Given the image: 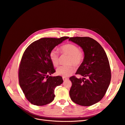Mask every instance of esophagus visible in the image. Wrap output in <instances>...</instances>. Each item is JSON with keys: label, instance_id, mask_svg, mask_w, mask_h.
<instances>
[{"label": "esophagus", "instance_id": "1", "mask_svg": "<svg viewBox=\"0 0 125 125\" xmlns=\"http://www.w3.org/2000/svg\"><path fill=\"white\" fill-rule=\"evenodd\" d=\"M62 79L63 81H66V80H69V79L68 78H66V77H62Z\"/></svg>", "mask_w": 125, "mask_h": 125}]
</instances>
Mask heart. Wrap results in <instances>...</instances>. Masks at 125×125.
Segmentation results:
<instances>
[{"label":"heart","mask_w":125,"mask_h":125,"mask_svg":"<svg viewBox=\"0 0 125 125\" xmlns=\"http://www.w3.org/2000/svg\"><path fill=\"white\" fill-rule=\"evenodd\" d=\"M59 51L62 54H66L70 56L68 63H73L75 66L81 65L84 58V52L79 49L76 45L68 43L62 45L59 48ZM51 61L54 67H57L59 63L58 52L55 50H52L50 53ZM74 68L72 65L61 66L56 70V73L63 77H67L73 73Z\"/></svg>","instance_id":"heart-1"}]
</instances>
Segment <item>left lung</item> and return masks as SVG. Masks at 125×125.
Masks as SVG:
<instances>
[{"label": "left lung", "instance_id": "obj_1", "mask_svg": "<svg viewBox=\"0 0 125 125\" xmlns=\"http://www.w3.org/2000/svg\"><path fill=\"white\" fill-rule=\"evenodd\" d=\"M69 41L80 46L84 52L83 61L75 73L83 78H70V98L78 105L91 106L102 100L110 84L111 71L107 56L101 45L91 37H73Z\"/></svg>", "mask_w": 125, "mask_h": 125}]
</instances>
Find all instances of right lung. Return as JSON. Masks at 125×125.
Listing matches in <instances>:
<instances>
[{"instance_id":"1","label":"right lung","mask_w":125,"mask_h":125,"mask_svg":"<svg viewBox=\"0 0 125 125\" xmlns=\"http://www.w3.org/2000/svg\"><path fill=\"white\" fill-rule=\"evenodd\" d=\"M68 39L69 37L42 38L30 44L24 51L18 70L19 82L26 99L31 104L43 106L54 100L55 89L63 80L59 75L49 76L55 72L50 53Z\"/></svg>"}]
</instances>
